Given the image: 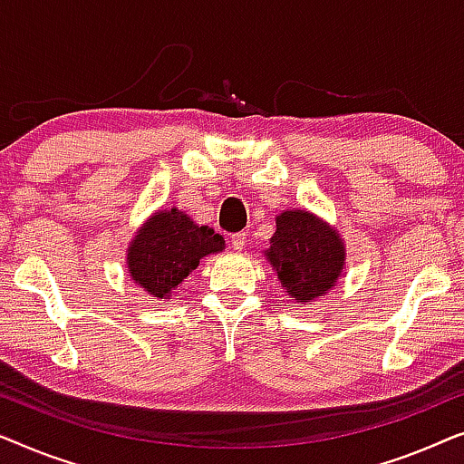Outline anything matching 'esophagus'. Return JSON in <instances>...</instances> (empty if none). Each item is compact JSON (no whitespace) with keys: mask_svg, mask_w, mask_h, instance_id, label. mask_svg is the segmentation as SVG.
Returning a JSON list of instances; mask_svg holds the SVG:
<instances>
[{"mask_svg":"<svg viewBox=\"0 0 464 464\" xmlns=\"http://www.w3.org/2000/svg\"><path fill=\"white\" fill-rule=\"evenodd\" d=\"M231 246H233V250H244V246H246V233L241 231V233H233L231 235Z\"/></svg>","mask_w":464,"mask_h":464,"instance_id":"34e87169","label":"esophagus"}]
</instances>
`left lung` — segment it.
<instances>
[{"label":"left lung","instance_id":"1","mask_svg":"<svg viewBox=\"0 0 464 464\" xmlns=\"http://www.w3.org/2000/svg\"><path fill=\"white\" fill-rule=\"evenodd\" d=\"M266 256L282 288L296 303L324 296L341 276L344 263L338 233L303 210L279 214Z\"/></svg>","mask_w":464,"mask_h":464}]
</instances>
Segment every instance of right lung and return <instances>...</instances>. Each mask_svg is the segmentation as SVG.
Returning a JSON list of instances; mask_svg holds the SVG:
<instances>
[{
  "label": "right lung",
  "mask_w": 464,
  "mask_h": 464,
  "mask_svg": "<svg viewBox=\"0 0 464 464\" xmlns=\"http://www.w3.org/2000/svg\"><path fill=\"white\" fill-rule=\"evenodd\" d=\"M225 247L223 235L195 225L187 214L158 212L136 235L128 250L130 276L151 296L166 298L206 254Z\"/></svg>",
  "instance_id": "add662e5"
}]
</instances>
